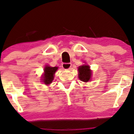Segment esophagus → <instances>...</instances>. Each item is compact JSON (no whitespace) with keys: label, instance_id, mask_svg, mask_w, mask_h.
<instances>
[{"label":"esophagus","instance_id":"esophagus-1","mask_svg":"<svg viewBox=\"0 0 134 134\" xmlns=\"http://www.w3.org/2000/svg\"><path fill=\"white\" fill-rule=\"evenodd\" d=\"M72 66V64L71 63H63L62 64V68L65 70H68Z\"/></svg>","mask_w":134,"mask_h":134}]
</instances>
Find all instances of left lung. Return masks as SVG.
<instances>
[{
  "instance_id": "left-lung-1",
  "label": "left lung",
  "mask_w": 134,
  "mask_h": 134,
  "mask_svg": "<svg viewBox=\"0 0 134 134\" xmlns=\"http://www.w3.org/2000/svg\"><path fill=\"white\" fill-rule=\"evenodd\" d=\"M78 70H79V78L81 81L83 82H88L90 80L92 72L89 65L84 64L80 66Z\"/></svg>"
}]
</instances>
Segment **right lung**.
I'll return each instance as SVG.
<instances>
[{
	"label": "right lung",
	"instance_id": "right-lung-1",
	"mask_svg": "<svg viewBox=\"0 0 134 134\" xmlns=\"http://www.w3.org/2000/svg\"><path fill=\"white\" fill-rule=\"evenodd\" d=\"M58 67H50L49 65H46L44 69V74L42 77V82L45 85H49L51 83L54 78V74L56 72Z\"/></svg>",
	"mask_w": 134,
	"mask_h": 134
}]
</instances>
